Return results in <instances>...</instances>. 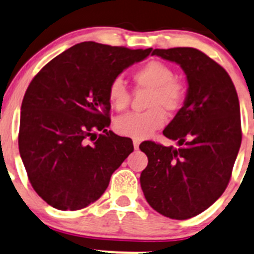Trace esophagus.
<instances>
[{"instance_id":"obj_1","label":"esophagus","mask_w":254,"mask_h":254,"mask_svg":"<svg viewBox=\"0 0 254 254\" xmlns=\"http://www.w3.org/2000/svg\"><path fill=\"white\" fill-rule=\"evenodd\" d=\"M139 143H141V141H139V139H133L134 149H138L139 148Z\"/></svg>"}]
</instances>
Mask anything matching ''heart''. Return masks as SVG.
Here are the masks:
<instances>
[{"mask_svg": "<svg viewBox=\"0 0 254 254\" xmlns=\"http://www.w3.org/2000/svg\"><path fill=\"white\" fill-rule=\"evenodd\" d=\"M172 68L163 62L149 61L136 69L133 81L138 88L149 91L147 112L127 113L115 121V129L122 136L143 139L151 136L166 123L163 108L168 112L177 111L185 100V84L173 78ZM108 101L117 111L127 108L129 91L122 78L117 77L108 86Z\"/></svg>", "mask_w": 254, "mask_h": 254, "instance_id": "heart-1", "label": "heart"}]
</instances>
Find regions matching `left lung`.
<instances>
[{
	"instance_id": "1",
	"label": "left lung",
	"mask_w": 254,
	"mask_h": 254,
	"mask_svg": "<svg viewBox=\"0 0 254 254\" xmlns=\"http://www.w3.org/2000/svg\"><path fill=\"white\" fill-rule=\"evenodd\" d=\"M186 73L185 103L163 131L177 148L139 144L148 157L141 187L149 206L172 219L206 211L224 192L242 141L240 101L223 67L190 47L151 50Z\"/></svg>"
}]
</instances>
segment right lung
Segmentation results:
<instances>
[{"label": "right lung", "instance_id": "obj_1", "mask_svg": "<svg viewBox=\"0 0 254 254\" xmlns=\"http://www.w3.org/2000/svg\"><path fill=\"white\" fill-rule=\"evenodd\" d=\"M149 53L82 42L31 81L21 106L18 148L33 190L53 208L77 211L97 201L133 152L131 138L107 131L108 86Z\"/></svg>", "mask_w": 254, "mask_h": 254}]
</instances>
